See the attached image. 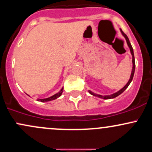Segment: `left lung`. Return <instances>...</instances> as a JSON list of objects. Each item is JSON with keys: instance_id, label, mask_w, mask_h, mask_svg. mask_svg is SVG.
<instances>
[{"instance_id": "1", "label": "left lung", "mask_w": 152, "mask_h": 152, "mask_svg": "<svg viewBox=\"0 0 152 152\" xmlns=\"http://www.w3.org/2000/svg\"><path fill=\"white\" fill-rule=\"evenodd\" d=\"M121 33H122V34L123 36H124V37L126 38V42H127V44L128 47H129L130 48V50H131V55H132V57H133V60H132V62H133V68H132V71H131V77H130V79L129 81H128V82L127 83V84L126 85V86H124V87L123 88V89H121L120 91H117L116 93H114V94H111V95H107V96H102V95H99V94H94V93H93L92 91H89V92L91 94L94 95L95 96H98V97L99 98H102V99H113V98H115L116 97V96H118V95H120L121 94H122L123 91H125L126 89L128 88V86H129V84H131V81H132L133 78V75H134V72H135V58H134V54H133V48L132 46H131V42H130L129 39H128V37L126 35V34H125L124 32L122 31V29H121Z\"/></svg>"}]
</instances>
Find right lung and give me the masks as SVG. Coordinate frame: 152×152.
Segmentation results:
<instances>
[{
  "label": "right lung",
  "instance_id": "obj_1",
  "mask_svg": "<svg viewBox=\"0 0 152 152\" xmlns=\"http://www.w3.org/2000/svg\"><path fill=\"white\" fill-rule=\"evenodd\" d=\"M63 91V89H62L61 90V91H59V92L57 93V94H54V95H53V96H50V97L46 98V99H38V101H39V102H48V101L53 100V99H57V98L59 97V96H61V94H62Z\"/></svg>",
  "mask_w": 152,
  "mask_h": 152
}]
</instances>
